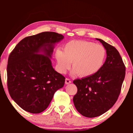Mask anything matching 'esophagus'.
Instances as JSON below:
<instances>
[{"label":"esophagus","instance_id":"esophagus-1","mask_svg":"<svg viewBox=\"0 0 133 133\" xmlns=\"http://www.w3.org/2000/svg\"><path fill=\"white\" fill-rule=\"evenodd\" d=\"M65 83H66V84H69L70 83H71V80L69 79V78H66V80H65Z\"/></svg>","mask_w":133,"mask_h":133}]
</instances>
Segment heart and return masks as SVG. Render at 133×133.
I'll use <instances>...</instances> for the list:
<instances>
[{
    "label": "heart",
    "instance_id": "obj_1",
    "mask_svg": "<svg viewBox=\"0 0 133 133\" xmlns=\"http://www.w3.org/2000/svg\"><path fill=\"white\" fill-rule=\"evenodd\" d=\"M57 69L65 73L71 67V75L80 77L91 76L100 70L104 64L106 51L104 47L93 42L72 40L63 47V51L57 49L55 53Z\"/></svg>",
    "mask_w": 133,
    "mask_h": 133
}]
</instances>
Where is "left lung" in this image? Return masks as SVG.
<instances>
[{
	"label": "left lung",
	"instance_id": "left-lung-1",
	"mask_svg": "<svg viewBox=\"0 0 133 133\" xmlns=\"http://www.w3.org/2000/svg\"><path fill=\"white\" fill-rule=\"evenodd\" d=\"M96 39L106 50L104 63L95 75L73 81L77 87L73 99L74 104L78 112L89 118L102 115L113 106L125 75V65L118 50L104 40Z\"/></svg>",
	"mask_w": 133,
	"mask_h": 133
}]
</instances>
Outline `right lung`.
<instances>
[{
    "label": "right lung",
    "mask_w": 133,
    "mask_h": 133,
    "mask_svg": "<svg viewBox=\"0 0 133 133\" xmlns=\"http://www.w3.org/2000/svg\"><path fill=\"white\" fill-rule=\"evenodd\" d=\"M63 38L53 31L26 37L9 56V93L25 111L34 114L43 111L55 92L63 87L65 77L55 70L50 60L55 44Z\"/></svg>",
    "instance_id": "obj_1"
}]
</instances>
